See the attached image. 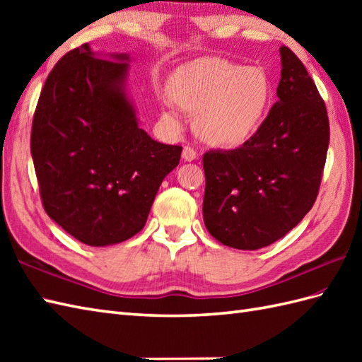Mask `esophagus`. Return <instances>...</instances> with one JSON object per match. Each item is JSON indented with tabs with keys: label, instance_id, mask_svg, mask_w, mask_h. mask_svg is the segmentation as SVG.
<instances>
[{
	"label": "esophagus",
	"instance_id": "34e87169",
	"mask_svg": "<svg viewBox=\"0 0 362 362\" xmlns=\"http://www.w3.org/2000/svg\"><path fill=\"white\" fill-rule=\"evenodd\" d=\"M182 158L185 161H193L197 158V151L194 148H191V146H185L182 152Z\"/></svg>",
	"mask_w": 362,
	"mask_h": 362
}]
</instances>
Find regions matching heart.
Masks as SVG:
<instances>
[{
  "label": "heart",
  "mask_w": 362,
  "mask_h": 362,
  "mask_svg": "<svg viewBox=\"0 0 362 362\" xmlns=\"http://www.w3.org/2000/svg\"><path fill=\"white\" fill-rule=\"evenodd\" d=\"M177 104L199 113L197 129L206 141L240 146L257 132L269 101L271 82L263 68L226 59H202L175 73Z\"/></svg>",
  "instance_id": "heart-1"
}]
</instances>
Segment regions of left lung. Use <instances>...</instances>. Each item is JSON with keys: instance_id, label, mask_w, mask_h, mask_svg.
Listing matches in <instances>:
<instances>
[{"instance_id": "left-lung-1", "label": "left lung", "mask_w": 362, "mask_h": 362, "mask_svg": "<svg viewBox=\"0 0 362 362\" xmlns=\"http://www.w3.org/2000/svg\"><path fill=\"white\" fill-rule=\"evenodd\" d=\"M276 101L241 148L204 153V222L224 245L257 250L275 243L311 210L329 143L324 99L305 65L280 48Z\"/></svg>"}]
</instances>
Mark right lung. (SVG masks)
Segmentation results:
<instances>
[{
    "instance_id": "right-lung-1",
    "label": "right lung",
    "mask_w": 362,
    "mask_h": 362,
    "mask_svg": "<svg viewBox=\"0 0 362 362\" xmlns=\"http://www.w3.org/2000/svg\"><path fill=\"white\" fill-rule=\"evenodd\" d=\"M127 54L86 43L52 68L35 107L30 153L45 211L87 245L122 243L144 227L182 146L138 127L126 95Z\"/></svg>"
}]
</instances>
